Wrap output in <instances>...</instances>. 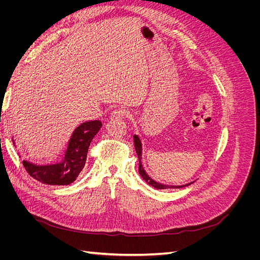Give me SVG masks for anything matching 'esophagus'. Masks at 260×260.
Masks as SVG:
<instances>
[{
	"mask_svg": "<svg viewBox=\"0 0 260 260\" xmlns=\"http://www.w3.org/2000/svg\"><path fill=\"white\" fill-rule=\"evenodd\" d=\"M125 115H127V112H125L124 109L121 107H117L112 112L113 118H123Z\"/></svg>",
	"mask_w": 260,
	"mask_h": 260,
	"instance_id": "1",
	"label": "esophagus"
}]
</instances>
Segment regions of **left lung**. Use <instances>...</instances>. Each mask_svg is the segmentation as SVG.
<instances>
[{
	"instance_id": "left-lung-1",
	"label": "left lung",
	"mask_w": 260,
	"mask_h": 260,
	"mask_svg": "<svg viewBox=\"0 0 260 260\" xmlns=\"http://www.w3.org/2000/svg\"><path fill=\"white\" fill-rule=\"evenodd\" d=\"M133 141H135L136 152H137V155L139 157V172H140L141 177H142L149 185H152L155 188H158V190H164V188H180V187H184V186L190 185V184H192L194 182V181H193V182L186 183V184H183V185H167V184H162V183H159V182H157V181L153 180L151 177H149L146 174L143 166H142V161H141V159H142V144H141V141H140V139H139V137L137 135L133 136Z\"/></svg>"
}]
</instances>
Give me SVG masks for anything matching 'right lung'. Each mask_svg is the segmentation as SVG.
Returning <instances> with one entry per match:
<instances>
[{
	"instance_id": "obj_1",
	"label": "right lung",
	"mask_w": 260,
	"mask_h": 260,
	"mask_svg": "<svg viewBox=\"0 0 260 260\" xmlns=\"http://www.w3.org/2000/svg\"><path fill=\"white\" fill-rule=\"evenodd\" d=\"M101 127L100 120L82 122L74 130L65 154L60 158L50 164H38L25 159L22 160L23 167L31 177L44 184L68 185L73 183L84 167L91 141Z\"/></svg>"
}]
</instances>
